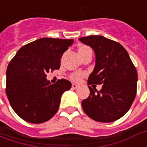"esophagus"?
<instances>
[{"label":"esophagus","mask_w":147,"mask_h":147,"mask_svg":"<svg viewBox=\"0 0 147 147\" xmlns=\"http://www.w3.org/2000/svg\"><path fill=\"white\" fill-rule=\"evenodd\" d=\"M78 86H79V85H77V84H76V83H72V85H71V88L73 90H76L78 88Z\"/></svg>","instance_id":"obj_1"}]
</instances>
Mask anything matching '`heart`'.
I'll list each match as a JSON object with an SVG mask.
<instances>
[{"label":"heart","instance_id":"obj_1","mask_svg":"<svg viewBox=\"0 0 147 147\" xmlns=\"http://www.w3.org/2000/svg\"><path fill=\"white\" fill-rule=\"evenodd\" d=\"M90 50V48L86 46V45H81L80 48H79V53L80 56H82L83 53H85L86 51H89ZM83 76V73H80V72H75L70 75V79L71 80H74V81H79V80Z\"/></svg>","mask_w":147,"mask_h":147}]
</instances>
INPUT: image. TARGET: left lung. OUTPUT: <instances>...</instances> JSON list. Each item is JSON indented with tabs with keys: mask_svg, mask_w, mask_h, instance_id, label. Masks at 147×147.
<instances>
[{
	"mask_svg": "<svg viewBox=\"0 0 147 147\" xmlns=\"http://www.w3.org/2000/svg\"><path fill=\"white\" fill-rule=\"evenodd\" d=\"M80 41L90 46L96 57L95 67L87 80L90 95L82 102L84 113L103 123L120 119L136 98L138 74L135 65L117 42L99 35L80 38ZM93 84H103L102 90L89 86Z\"/></svg>",
	"mask_w": 147,
	"mask_h": 147,
	"instance_id": "obj_1",
	"label": "left lung"
}]
</instances>
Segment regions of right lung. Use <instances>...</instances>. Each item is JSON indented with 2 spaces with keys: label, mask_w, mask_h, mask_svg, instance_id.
<instances>
[{
  "label": "right lung",
  "mask_w": 147,
  "mask_h": 147,
  "mask_svg": "<svg viewBox=\"0 0 147 147\" xmlns=\"http://www.w3.org/2000/svg\"><path fill=\"white\" fill-rule=\"evenodd\" d=\"M72 43L73 39H38L21 47L9 62L5 91L11 108L23 120L41 123L57 112L61 96L71 83L61 79L51 84L46 74L60 68L61 57Z\"/></svg>",
  "instance_id": "1"
}]
</instances>
